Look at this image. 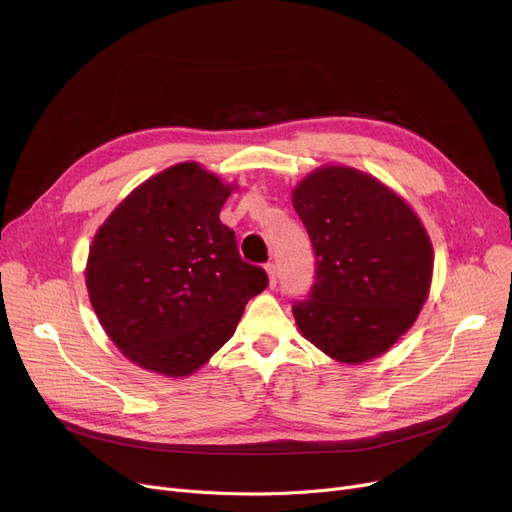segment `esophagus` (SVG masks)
<instances>
[{"mask_svg":"<svg viewBox=\"0 0 512 512\" xmlns=\"http://www.w3.org/2000/svg\"><path fill=\"white\" fill-rule=\"evenodd\" d=\"M265 272H267V280H270V288H274L276 282H278V267H276V263H267L265 265Z\"/></svg>","mask_w":512,"mask_h":512,"instance_id":"obj_1","label":"esophagus"}]
</instances>
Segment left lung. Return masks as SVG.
I'll list each match as a JSON object with an SVG mask.
<instances>
[{"instance_id": "obj_1", "label": "left lung", "mask_w": 512, "mask_h": 512, "mask_svg": "<svg viewBox=\"0 0 512 512\" xmlns=\"http://www.w3.org/2000/svg\"><path fill=\"white\" fill-rule=\"evenodd\" d=\"M315 284L292 313L328 357L361 365L405 334L427 299L434 249L417 213L371 174L321 166L292 191Z\"/></svg>"}]
</instances>
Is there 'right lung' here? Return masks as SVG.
Wrapping results in <instances>:
<instances>
[{"label": "right lung", "mask_w": 512, "mask_h": 512, "mask_svg": "<svg viewBox=\"0 0 512 512\" xmlns=\"http://www.w3.org/2000/svg\"><path fill=\"white\" fill-rule=\"evenodd\" d=\"M230 184L195 161L145 180L97 230L87 290L122 355L168 378L203 367L267 286L220 222Z\"/></svg>", "instance_id": "1"}]
</instances>
